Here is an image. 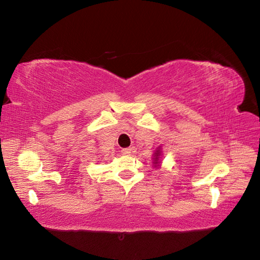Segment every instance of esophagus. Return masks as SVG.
<instances>
[{
  "label": "esophagus",
  "mask_w": 260,
  "mask_h": 260,
  "mask_svg": "<svg viewBox=\"0 0 260 260\" xmlns=\"http://www.w3.org/2000/svg\"><path fill=\"white\" fill-rule=\"evenodd\" d=\"M133 150H134L133 148H124L121 150V153H122V155H131V153L133 152Z\"/></svg>",
  "instance_id": "obj_1"
}]
</instances>
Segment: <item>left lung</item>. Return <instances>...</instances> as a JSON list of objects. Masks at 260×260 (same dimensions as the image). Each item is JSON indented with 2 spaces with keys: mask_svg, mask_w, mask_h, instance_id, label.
<instances>
[{
  "mask_svg": "<svg viewBox=\"0 0 260 260\" xmlns=\"http://www.w3.org/2000/svg\"><path fill=\"white\" fill-rule=\"evenodd\" d=\"M152 164L155 169H159L161 165V148H157L155 152H153V158H152Z\"/></svg>",
  "mask_w": 260,
  "mask_h": 260,
  "instance_id": "left-lung-1",
  "label": "left lung"
}]
</instances>
